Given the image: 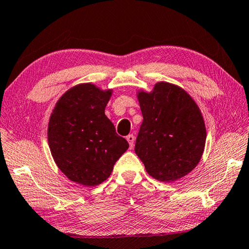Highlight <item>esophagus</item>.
Masks as SVG:
<instances>
[{
	"mask_svg": "<svg viewBox=\"0 0 249 249\" xmlns=\"http://www.w3.org/2000/svg\"><path fill=\"white\" fill-rule=\"evenodd\" d=\"M134 140H136V138H134V136L133 134H129V136H127V141L129 142V145H130V148H133V145H134Z\"/></svg>",
	"mask_w": 249,
	"mask_h": 249,
	"instance_id": "obj_1",
	"label": "esophagus"
}]
</instances>
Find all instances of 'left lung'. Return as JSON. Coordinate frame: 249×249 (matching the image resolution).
Returning <instances> with one entry per match:
<instances>
[{
	"mask_svg": "<svg viewBox=\"0 0 249 249\" xmlns=\"http://www.w3.org/2000/svg\"><path fill=\"white\" fill-rule=\"evenodd\" d=\"M143 121L134 151L146 172L161 182L189 174L204 152L206 128L202 112L184 89L160 81L152 91H138Z\"/></svg>",
	"mask_w": 249,
	"mask_h": 249,
	"instance_id": "1",
	"label": "left lung"
}]
</instances>
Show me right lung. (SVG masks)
I'll use <instances>...</instances> for the list:
<instances>
[{
    "mask_svg": "<svg viewBox=\"0 0 249 249\" xmlns=\"http://www.w3.org/2000/svg\"><path fill=\"white\" fill-rule=\"evenodd\" d=\"M112 89L86 83L71 87L57 101L48 122L53 159L69 180L84 186L99 185L129 148L105 115Z\"/></svg>",
    "mask_w": 249,
    "mask_h": 249,
    "instance_id": "obj_1",
    "label": "right lung"
}]
</instances>
